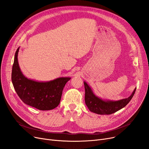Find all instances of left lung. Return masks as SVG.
<instances>
[{
  "label": "left lung",
  "instance_id": "8db88e82",
  "mask_svg": "<svg viewBox=\"0 0 149 149\" xmlns=\"http://www.w3.org/2000/svg\"><path fill=\"white\" fill-rule=\"evenodd\" d=\"M85 89V103L91 112L100 115H110L126 106L134 97L136 88L127 98L118 101L104 100L97 97L89 85L84 81Z\"/></svg>",
  "mask_w": 149,
  "mask_h": 149
}]
</instances>
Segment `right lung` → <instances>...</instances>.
Returning a JSON list of instances; mask_svg holds the SVG:
<instances>
[{"mask_svg": "<svg viewBox=\"0 0 149 149\" xmlns=\"http://www.w3.org/2000/svg\"><path fill=\"white\" fill-rule=\"evenodd\" d=\"M15 54L11 79L14 88L21 100L26 104L38 110H51L58 106L63 89L69 77H60L47 82H38L27 79L19 68L17 56Z\"/></svg>", "mask_w": 149, "mask_h": 149, "instance_id": "add662e5", "label": "right lung"}]
</instances>
